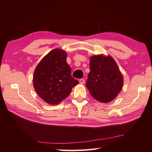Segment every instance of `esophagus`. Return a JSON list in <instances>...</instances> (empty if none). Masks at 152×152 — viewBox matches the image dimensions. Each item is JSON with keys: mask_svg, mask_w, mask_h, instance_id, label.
<instances>
[{"mask_svg": "<svg viewBox=\"0 0 152 152\" xmlns=\"http://www.w3.org/2000/svg\"><path fill=\"white\" fill-rule=\"evenodd\" d=\"M84 79H80V80H79V82H80V84H84Z\"/></svg>", "mask_w": 152, "mask_h": 152, "instance_id": "1", "label": "esophagus"}]
</instances>
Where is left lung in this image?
I'll return each instance as SVG.
<instances>
[{
	"instance_id": "obj_1",
	"label": "left lung",
	"mask_w": 152,
	"mask_h": 152,
	"mask_svg": "<svg viewBox=\"0 0 152 152\" xmlns=\"http://www.w3.org/2000/svg\"><path fill=\"white\" fill-rule=\"evenodd\" d=\"M123 82V77L113 58L103 55L91 57L86 86L94 99L102 103L111 102L121 92Z\"/></svg>"
}]
</instances>
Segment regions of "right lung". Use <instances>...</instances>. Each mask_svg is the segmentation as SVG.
<instances>
[{
	"label": "right lung",
	"mask_w": 152,
	"mask_h": 152,
	"mask_svg": "<svg viewBox=\"0 0 152 152\" xmlns=\"http://www.w3.org/2000/svg\"><path fill=\"white\" fill-rule=\"evenodd\" d=\"M66 56L62 49H53L43 58L34 71V88L40 97L49 104L60 103L79 84L71 75Z\"/></svg>",
	"instance_id": "obj_1"
}]
</instances>
